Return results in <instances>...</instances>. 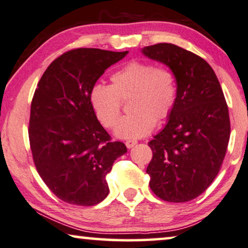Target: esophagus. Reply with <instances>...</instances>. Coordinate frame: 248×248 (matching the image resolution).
I'll list each match as a JSON object with an SVG mask.
<instances>
[{
    "label": "esophagus",
    "mask_w": 248,
    "mask_h": 248,
    "mask_svg": "<svg viewBox=\"0 0 248 248\" xmlns=\"http://www.w3.org/2000/svg\"><path fill=\"white\" fill-rule=\"evenodd\" d=\"M137 140H127L125 141V146H127V148H132L135 145H137Z\"/></svg>",
    "instance_id": "obj_1"
}]
</instances>
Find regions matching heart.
Returning a JSON list of instances; mask_svg holds the SVG:
<instances>
[{
  "instance_id": "1",
  "label": "heart",
  "mask_w": 248,
  "mask_h": 248,
  "mask_svg": "<svg viewBox=\"0 0 248 248\" xmlns=\"http://www.w3.org/2000/svg\"><path fill=\"white\" fill-rule=\"evenodd\" d=\"M111 86L94 84L90 91V104L103 127H116L121 101L131 99V115L124 117L116 129L121 139L147 136L156 120L166 119L176 101V82L173 73L151 62L134 61L111 75Z\"/></svg>"
}]
</instances>
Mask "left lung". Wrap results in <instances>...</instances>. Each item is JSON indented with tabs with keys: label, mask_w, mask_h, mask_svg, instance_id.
Listing matches in <instances>:
<instances>
[{
	"label": "left lung",
	"mask_w": 248,
	"mask_h": 248,
	"mask_svg": "<svg viewBox=\"0 0 248 248\" xmlns=\"http://www.w3.org/2000/svg\"><path fill=\"white\" fill-rule=\"evenodd\" d=\"M141 53L166 65L176 81L169 121L148 142L149 186L162 200H193L217 176L227 151L230 121L220 83L204 59L173 44L144 47Z\"/></svg>",
	"instance_id": "obj_1"
}]
</instances>
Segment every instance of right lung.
Masks as SVG:
<instances>
[{"instance_id":"1","label":"right lung","mask_w":248,"mask_h":248,"mask_svg":"<svg viewBox=\"0 0 248 248\" xmlns=\"http://www.w3.org/2000/svg\"><path fill=\"white\" fill-rule=\"evenodd\" d=\"M128 51L78 48L56 58L31 102L29 140L34 165L51 192L71 204L94 205L109 194L106 177L124 142L111 141L90 104V91Z\"/></svg>"}]
</instances>
